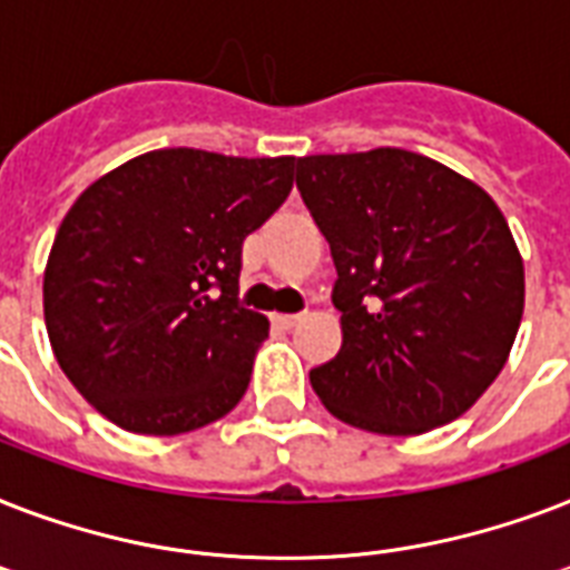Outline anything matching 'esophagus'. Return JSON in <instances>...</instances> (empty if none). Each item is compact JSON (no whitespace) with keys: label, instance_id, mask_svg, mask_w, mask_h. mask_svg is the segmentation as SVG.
Listing matches in <instances>:
<instances>
[{"label":"esophagus","instance_id":"34e87169","mask_svg":"<svg viewBox=\"0 0 570 570\" xmlns=\"http://www.w3.org/2000/svg\"><path fill=\"white\" fill-rule=\"evenodd\" d=\"M302 320V316H298V313H275V316H272V322H275L277 328H284V331H289L295 325V322Z\"/></svg>","mask_w":570,"mask_h":570}]
</instances>
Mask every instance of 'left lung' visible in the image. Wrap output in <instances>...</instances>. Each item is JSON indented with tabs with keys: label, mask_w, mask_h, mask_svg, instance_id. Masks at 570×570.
<instances>
[{
	"label": "left lung",
	"mask_w": 570,
	"mask_h": 570,
	"mask_svg": "<svg viewBox=\"0 0 570 570\" xmlns=\"http://www.w3.org/2000/svg\"><path fill=\"white\" fill-rule=\"evenodd\" d=\"M295 186L328 239L343 346L311 370L331 414L379 434L461 416L500 375L523 263L476 183L399 147L304 156Z\"/></svg>",
	"instance_id": "8db88e82"
}]
</instances>
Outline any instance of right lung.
<instances>
[{
	"mask_svg": "<svg viewBox=\"0 0 570 570\" xmlns=\"http://www.w3.org/2000/svg\"><path fill=\"white\" fill-rule=\"evenodd\" d=\"M293 156L171 147L88 186L58 227L43 320L58 366L120 429L183 434L248 390L263 313L242 307V242L293 189Z\"/></svg>",
	"mask_w": 570,
	"mask_h": 570,
	"instance_id": "add662e5",
	"label": "right lung"
}]
</instances>
